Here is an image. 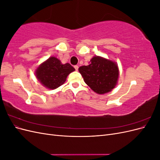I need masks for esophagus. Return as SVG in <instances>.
<instances>
[{
  "instance_id": "1",
  "label": "esophagus",
  "mask_w": 160,
  "mask_h": 160,
  "mask_svg": "<svg viewBox=\"0 0 160 160\" xmlns=\"http://www.w3.org/2000/svg\"><path fill=\"white\" fill-rule=\"evenodd\" d=\"M74 68L75 69V70H76V71H78L79 67H78V65H75V66H74Z\"/></svg>"
}]
</instances>
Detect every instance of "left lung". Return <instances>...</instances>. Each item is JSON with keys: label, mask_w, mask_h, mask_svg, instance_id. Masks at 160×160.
<instances>
[{"label": "left lung", "mask_w": 160, "mask_h": 160, "mask_svg": "<svg viewBox=\"0 0 160 160\" xmlns=\"http://www.w3.org/2000/svg\"><path fill=\"white\" fill-rule=\"evenodd\" d=\"M79 71L85 83L98 94L108 93L118 83V65L115 62L101 57H93L91 59L89 65L80 67Z\"/></svg>", "instance_id": "obj_1"}]
</instances>
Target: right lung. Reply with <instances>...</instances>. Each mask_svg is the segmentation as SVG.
I'll return each instance as SVG.
<instances>
[{"mask_svg":"<svg viewBox=\"0 0 160 160\" xmlns=\"http://www.w3.org/2000/svg\"><path fill=\"white\" fill-rule=\"evenodd\" d=\"M75 70L69 63L62 64L57 58L51 57L38 66L35 75L43 86L55 89L63 84L67 76Z\"/></svg>","mask_w":160,"mask_h":160,"instance_id":"add662e5","label":"right lung"}]
</instances>
